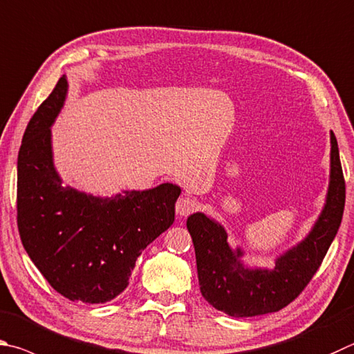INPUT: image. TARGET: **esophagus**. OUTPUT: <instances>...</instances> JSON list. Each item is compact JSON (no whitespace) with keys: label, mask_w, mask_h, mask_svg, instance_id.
Segmentation results:
<instances>
[{"label":"esophagus","mask_w":354,"mask_h":354,"mask_svg":"<svg viewBox=\"0 0 354 354\" xmlns=\"http://www.w3.org/2000/svg\"><path fill=\"white\" fill-rule=\"evenodd\" d=\"M198 205L199 203L194 198H189V196L179 198L176 203V214L179 216H187L192 214V212H195L198 209Z\"/></svg>","instance_id":"1"}]
</instances>
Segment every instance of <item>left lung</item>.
<instances>
[{
	"label": "left lung",
	"instance_id": "8db88e82",
	"mask_svg": "<svg viewBox=\"0 0 354 354\" xmlns=\"http://www.w3.org/2000/svg\"><path fill=\"white\" fill-rule=\"evenodd\" d=\"M330 142V183L324 209L305 239L280 254L272 269L244 265L243 249L230 246L227 232L214 218L203 212L187 218L199 289L215 310L232 317L275 313L291 304L310 283L337 234L345 205L344 173L333 131Z\"/></svg>",
	"mask_w": 354,
	"mask_h": 354
}]
</instances>
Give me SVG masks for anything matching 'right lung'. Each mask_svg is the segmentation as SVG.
I'll return each mask as SVG.
<instances>
[{
	"label": "right lung",
	"mask_w": 354,
	"mask_h": 354,
	"mask_svg": "<svg viewBox=\"0 0 354 354\" xmlns=\"http://www.w3.org/2000/svg\"><path fill=\"white\" fill-rule=\"evenodd\" d=\"M68 95L66 75L38 106L18 153V230L29 259L57 292L105 304L128 286L138 257L175 221L181 187L95 196L63 185L54 165L53 131Z\"/></svg>",
	"instance_id": "right-lung-1"
}]
</instances>
